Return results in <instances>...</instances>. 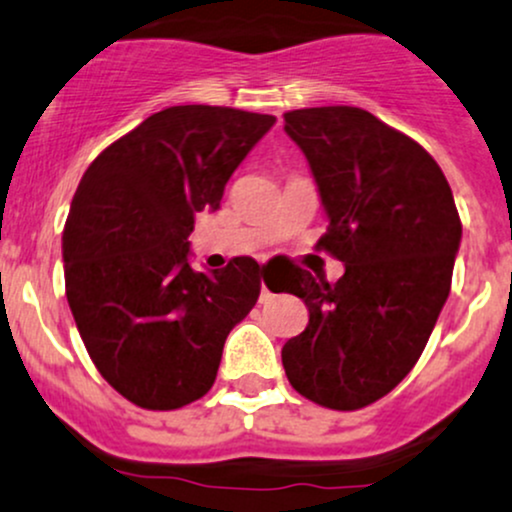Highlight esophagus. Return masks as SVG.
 <instances>
[{"label": "esophagus", "instance_id": "esophagus-1", "mask_svg": "<svg viewBox=\"0 0 512 512\" xmlns=\"http://www.w3.org/2000/svg\"><path fill=\"white\" fill-rule=\"evenodd\" d=\"M268 295H271V292H268V290H266V285H263V283H261V302H263V300H266V297H268Z\"/></svg>", "mask_w": 512, "mask_h": 512}]
</instances>
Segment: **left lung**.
I'll return each instance as SVG.
<instances>
[{
    "label": "left lung",
    "instance_id": "1",
    "mask_svg": "<svg viewBox=\"0 0 512 512\" xmlns=\"http://www.w3.org/2000/svg\"><path fill=\"white\" fill-rule=\"evenodd\" d=\"M285 132L329 217L317 246L346 266L333 285L297 268L292 295L309 324L283 346L285 375L314 404L363 409L421 358L450 295L462 222L438 162L363 108L290 111Z\"/></svg>",
    "mask_w": 512,
    "mask_h": 512
}]
</instances>
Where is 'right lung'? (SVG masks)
Here are the masks:
<instances>
[{"label": "right lung", "mask_w": 512, "mask_h": 512, "mask_svg": "<svg viewBox=\"0 0 512 512\" xmlns=\"http://www.w3.org/2000/svg\"><path fill=\"white\" fill-rule=\"evenodd\" d=\"M273 123L227 106L164 108L79 181L62 232L67 302L103 380L142 409L208 394L229 331L258 300L254 258L200 273L188 234Z\"/></svg>", "instance_id": "add662e5"}]
</instances>
